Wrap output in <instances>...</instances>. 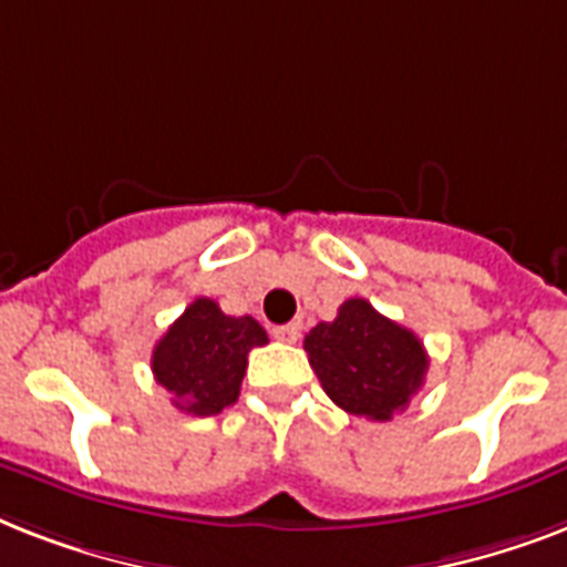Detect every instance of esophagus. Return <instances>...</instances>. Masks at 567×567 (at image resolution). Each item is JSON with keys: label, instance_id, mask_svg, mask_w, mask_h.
Returning <instances> with one entry per match:
<instances>
[{"label": "esophagus", "instance_id": "esophagus-1", "mask_svg": "<svg viewBox=\"0 0 567 567\" xmlns=\"http://www.w3.org/2000/svg\"><path fill=\"white\" fill-rule=\"evenodd\" d=\"M276 341H285V344H293L300 338V323H285V327L274 329Z\"/></svg>", "mask_w": 567, "mask_h": 567}]
</instances>
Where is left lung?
<instances>
[{
	"mask_svg": "<svg viewBox=\"0 0 567 567\" xmlns=\"http://www.w3.org/2000/svg\"><path fill=\"white\" fill-rule=\"evenodd\" d=\"M302 347L329 400L368 421L403 412L430 368L421 338L362 297L347 300L336 320L318 323Z\"/></svg>",
	"mask_w": 567,
	"mask_h": 567,
	"instance_id": "left-lung-1",
	"label": "left lung"
}]
</instances>
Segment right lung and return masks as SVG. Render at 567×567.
Segmentation results:
<instances>
[{"label": "right lung", "instance_id": "1", "mask_svg": "<svg viewBox=\"0 0 567 567\" xmlns=\"http://www.w3.org/2000/svg\"><path fill=\"white\" fill-rule=\"evenodd\" d=\"M265 344L267 332L256 318H231L199 297L155 344V382L176 396V409L208 417L238 400L249 350Z\"/></svg>", "mask_w": 567, "mask_h": 567}]
</instances>
